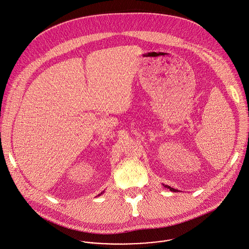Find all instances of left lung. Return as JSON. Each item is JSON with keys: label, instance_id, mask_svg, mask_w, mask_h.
Instances as JSON below:
<instances>
[{"label": "left lung", "instance_id": "obj_1", "mask_svg": "<svg viewBox=\"0 0 249 249\" xmlns=\"http://www.w3.org/2000/svg\"><path fill=\"white\" fill-rule=\"evenodd\" d=\"M165 187H166V188H169V190H171V191H173V192H178L177 189L172 188V187H170V186H168V185H165Z\"/></svg>", "mask_w": 249, "mask_h": 249}]
</instances>
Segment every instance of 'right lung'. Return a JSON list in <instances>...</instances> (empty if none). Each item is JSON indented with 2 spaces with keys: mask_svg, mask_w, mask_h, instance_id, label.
<instances>
[{
  "mask_svg": "<svg viewBox=\"0 0 249 249\" xmlns=\"http://www.w3.org/2000/svg\"><path fill=\"white\" fill-rule=\"evenodd\" d=\"M101 194H102V193H101Z\"/></svg>",
  "mask_w": 249,
  "mask_h": 249,
  "instance_id": "obj_1",
  "label": "right lung"
}]
</instances>
